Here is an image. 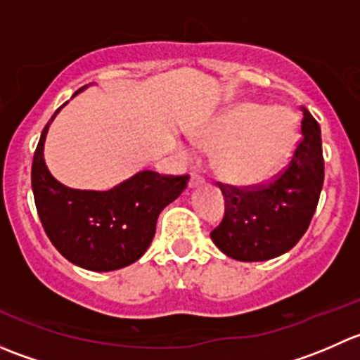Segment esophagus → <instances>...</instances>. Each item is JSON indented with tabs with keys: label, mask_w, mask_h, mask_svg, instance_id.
<instances>
[{
	"label": "esophagus",
	"mask_w": 360,
	"mask_h": 360,
	"mask_svg": "<svg viewBox=\"0 0 360 360\" xmlns=\"http://www.w3.org/2000/svg\"><path fill=\"white\" fill-rule=\"evenodd\" d=\"M202 183H203V179H202L200 176H197V174H191V177H190V188L200 186Z\"/></svg>",
	"instance_id": "1"
}]
</instances>
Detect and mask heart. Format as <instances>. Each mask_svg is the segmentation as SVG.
Listing matches in <instances>:
<instances>
[{"mask_svg": "<svg viewBox=\"0 0 360 360\" xmlns=\"http://www.w3.org/2000/svg\"><path fill=\"white\" fill-rule=\"evenodd\" d=\"M297 118L285 108L240 103L228 108L197 136L203 150L217 148L214 170L235 184H256L274 176L297 143Z\"/></svg>", "mask_w": 360, "mask_h": 360, "instance_id": "b5f03b06", "label": "heart"}]
</instances>
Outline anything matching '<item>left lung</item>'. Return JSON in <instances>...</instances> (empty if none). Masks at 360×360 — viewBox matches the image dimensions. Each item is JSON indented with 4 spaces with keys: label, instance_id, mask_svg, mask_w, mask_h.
Masks as SVG:
<instances>
[{
    "label": "left lung",
    "instance_id": "8db88e82",
    "mask_svg": "<svg viewBox=\"0 0 360 360\" xmlns=\"http://www.w3.org/2000/svg\"><path fill=\"white\" fill-rule=\"evenodd\" d=\"M301 112L300 143L270 183L242 188L217 183L226 209L210 238L233 259L277 257L291 250L308 230L324 184V157L317 120L304 106Z\"/></svg>",
    "mask_w": 360,
    "mask_h": 360
}]
</instances>
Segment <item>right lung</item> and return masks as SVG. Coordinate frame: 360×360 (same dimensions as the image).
I'll return each instance as SVG.
<instances>
[{
  "instance_id": "obj_1",
  "label": "right lung",
  "mask_w": 360,
  "mask_h": 360,
  "mask_svg": "<svg viewBox=\"0 0 360 360\" xmlns=\"http://www.w3.org/2000/svg\"><path fill=\"white\" fill-rule=\"evenodd\" d=\"M63 106L43 129L32 158L31 184L39 221L53 248L76 266L92 271L129 266L150 248L158 214L186 190L190 176L143 170L108 191L64 186L43 158L49 127Z\"/></svg>"
}]
</instances>
